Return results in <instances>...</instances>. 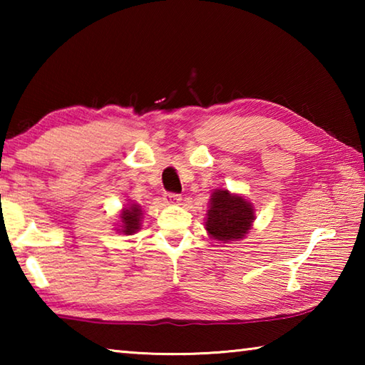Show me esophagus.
<instances>
[{
  "label": "esophagus",
  "instance_id": "34e87169",
  "mask_svg": "<svg viewBox=\"0 0 365 365\" xmlns=\"http://www.w3.org/2000/svg\"><path fill=\"white\" fill-rule=\"evenodd\" d=\"M180 201H182V197L175 195V193H165L164 195V202H165V205H169V206H175Z\"/></svg>",
  "mask_w": 365,
  "mask_h": 365
}]
</instances>
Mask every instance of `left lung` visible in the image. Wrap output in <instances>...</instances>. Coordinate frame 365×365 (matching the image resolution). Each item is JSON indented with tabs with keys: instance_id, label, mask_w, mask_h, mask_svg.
<instances>
[{
	"instance_id": "8db88e82",
	"label": "left lung",
	"mask_w": 365,
	"mask_h": 365,
	"mask_svg": "<svg viewBox=\"0 0 365 365\" xmlns=\"http://www.w3.org/2000/svg\"><path fill=\"white\" fill-rule=\"evenodd\" d=\"M207 207L205 228L209 237L219 243L243 240L256 220L255 205L227 188L214 190Z\"/></svg>"
}]
</instances>
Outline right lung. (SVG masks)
Segmentation results:
<instances>
[{
  "label": "right lung",
  "mask_w": 365,
  "mask_h": 365,
  "mask_svg": "<svg viewBox=\"0 0 365 365\" xmlns=\"http://www.w3.org/2000/svg\"><path fill=\"white\" fill-rule=\"evenodd\" d=\"M141 220H143V207L128 200L127 205L120 209L114 230L122 235H133L141 228Z\"/></svg>",
  "instance_id": "add662e5"
}]
</instances>
